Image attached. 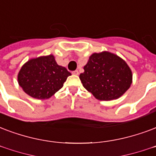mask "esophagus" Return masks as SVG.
I'll list each match as a JSON object with an SVG mask.
<instances>
[{"instance_id": "34e87169", "label": "esophagus", "mask_w": 156, "mask_h": 156, "mask_svg": "<svg viewBox=\"0 0 156 156\" xmlns=\"http://www.w3.org/2000/svg\"><path fill=\"white\" fill-rule=\"evenodd\" d=\"M72 73H73V75H78V70H74V71H73V72H72Z\"/></svg>"}]
</instances>
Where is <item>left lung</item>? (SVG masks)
I'll use <instances>...</instances> for the list:
<instances>
[{"mask_svg": "<svg viewBox=\"0 0 156 156\" xmlns=\"http://www.w3.org/2000/svg\"><path fill=\"white\" fill-rule=\"evenodd\" d=\"M79 76L83 86L101 101L121 97L132 84V71L127 63L110 52L94 53Z\"/></svg>", "mask_w": 156, "mask_h": 156, "instance_id": "8db88e82", "label": "left lung"}]
</instances>
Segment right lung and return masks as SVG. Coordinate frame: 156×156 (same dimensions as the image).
Here are the masks:
<instances>
[{
    "label": "right lung",
    "instance_id": "obj_1",
    "mask_svg": "<svg viewBox=\"0 0 156 156\" xmlns=\"http://www.w3.org/2000/svg\"><path fill=\"white\" fill-rule=\"evenodd\" d=\"M71 73L57 65L52 55L28 60L18 74L20 86L36 99H48L63 87Z\"/></svg>",
    "mask_w": 156,
    "mask_h": 156
}]
</instances>
